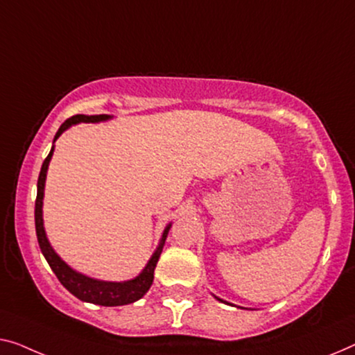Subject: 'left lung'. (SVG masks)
I'll return each instance as SVG.
<instances>
[{
  "label": "left lung",
  "instance_id": "8db88e82",
  "mask_svg": "<svg viewBox=\"0 0 355 355\" xmlns=\"http://www.w3.org/2000/svg\"><path fill=\"white\" fill-rule=\"evenodd\" d=\"M214 296H215V295H214ZM215 298H216V300H218V301H221V303H225V304L234 306V304H232V303H228V301H225V300H221V298H218V296H215ZM236 308H241V306H236ZM241 309H247V308H241Z\"/></svg>",
  "mask_w": 355,
  "mask_h": 355
}]
</instances>
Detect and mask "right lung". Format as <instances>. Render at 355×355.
Listing matches in <instances>:
<instances>
[{
    "mask_svg": "<svg viewBox=\"0 0 355 355\" xmlns=\"http://www.w3.org/2000/svg\"><path fill=\"white\" fill-rule=\"evenodd\" d=\"M113 116L110 114H76L73 118L67 119L65 123L60 125V129L57 130L54 137L55 140L65 132L70 129L71 125H76L79 123H103V121H110ZM54 145H52L49 155L42 162L40 177H38V194H36V202H35V226H36V237H38V244L44 255L46 261L49 263V266L57 279L60 280V284L65 287L71 295H75L78 300L86 301V303L100 304V306H124L130 304L144 298L145 293L150 290L153 279H155V268L157 261H159L162 247L166 244L168 230H171L172 223H168L162 231V236L159 239L155 253H153L150 260H148L146 266L141 269L139 276L134 279L123 280V282H111V280H100L95 277H89L86 274L73 269L70 264H67L62 260L59 253L52 248L49 239H47L46 230H44V220H42V199H44V187H46V177H47V168H49V162L54 155Z\"/></svg>",
    "mask_w": 355,
    "mask_h": 355,
    "instance_id": "right-lung-1",
    "label": "right lung"
}]
</instances>
